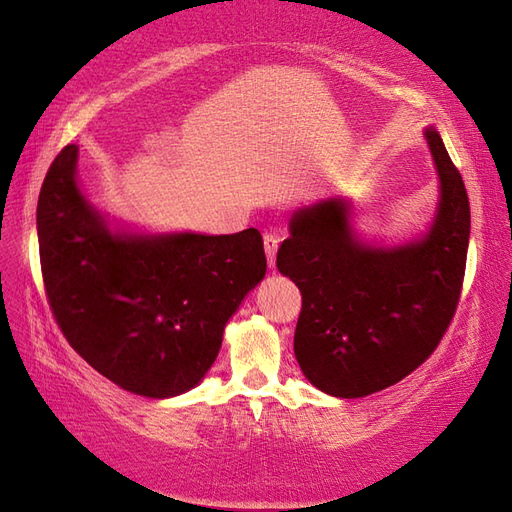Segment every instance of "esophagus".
Wrapping results in <instances>:
<instances>
[{
  "instance_id": "esophagus-1",
  "label": "esophagus",
  "mask_w": 512,
  "mask_h": 512,
  "mask_svg": "<svg viewBox=\"0 0 512 512\" xmlns=\"http://www.w3.org/2000/svg\"><path fill=\"white\" fill-rule=\"evenodd\" d=\"M277 245H280V237H277V235H265V252H267V260H269V267L271 269H275Z\"/></svg>"
}]
</instances>
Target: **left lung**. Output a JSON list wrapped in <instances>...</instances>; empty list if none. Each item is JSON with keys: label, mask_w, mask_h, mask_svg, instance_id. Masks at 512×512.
Returning <instances> with one entry per match:
<instances>
[{"label": "left lung", "mask_w": 512, "mask_h": 512, "mask_svg": "<svg viewBox=\"0 0 512 512\" xmlns=\"http://www.w3.org/2000/svg\"><path fill=\"white\" fill-rule=\"evenodd\" d=\"M440 196L433 222L404 243L359 235L352 200L292 211L277 269L299 286L294 356L318 391L354 399L386 389L436 350L459 303L470 203L438 130L425 128Z\"/></svg>", "instance_id": "8db88e82"}]
</instances>
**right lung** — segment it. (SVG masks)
<instances>
[{"label":"right lung","mask_w":512,"mask_h":512,"mask_svg":"<svg viewBox=\"0 0 512 512\" xmlns=\"http://www.w3.org/2000/svg\"><path fill=\"white\" fill-rule=\"evenodd\" d=\"M66 145L38 198L46 297L70 346L104 378L151 399L188 393L218 359L228 320L267 273L256 228L237 235L113 224Z\"/></svg>","instance_id":"1"}]
</instances>
